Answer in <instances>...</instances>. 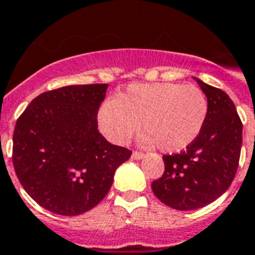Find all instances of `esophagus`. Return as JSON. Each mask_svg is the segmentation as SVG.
Listing matches in <instances>:
<instances>
[{
	"mask_svg": "<svg viewBox=\"0 0 255 255\" xmlns=\"http://www.w3.org/2000/svg\"><path fill=\"white\" fill-rule=\"evenodd\" d=\"M142 157H144V153H141V152L134 150V152L132 153V158H133V160H141Z\"/></svg>",
	"mask_w": 255,
	"mask_h": 255,
	"instance_id": "1",
	"label": "esophagus"
}]
</instances>
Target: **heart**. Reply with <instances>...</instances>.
I'll return each mask as SVG.
<instances>
[{
	"label": "heart",
	"instance_id": "1",
	"mask_svg": "<svg viewBox=\"0 0 255 255\" xmlns=\"http://www.w3.org/2000/svg\"><path fill=\"white\" fill-rule=\"evenodd\" d=\"M207 114L208 101L198 86L132 84L117 99L103 103L98 122L103 133L117 144L127 142L141 126L144 145L157 144L165 152H179L199 136Z\"/></svg>",
	"mask_w": 255,
	"mask_h": 255
}]
</instances>
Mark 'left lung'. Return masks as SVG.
<instances>
[{"label":"left lung","mask_w":255,"mask_h":255,"mask_svg":"<svg viewBox=\"0 0 255 255\" xmlns=\"http://www.w3.org/2000/svg\"><path fill=\"white\" fill-rule=\"evenodd\" d=\"M208 101L202 132L175 154L162 156L165 171L152 182L153 194L179 211L198 210L224 194L235 179L242 145V122L220 89L195 78Z\"/></svg>","instance_id":"obj_1"}]
</instances>
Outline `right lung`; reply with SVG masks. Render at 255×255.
Segmentation results:
<instances>
[{"label":"right lung","instance_id":"1","mask_svg":"<svg viewBox=\"0 0 255 255\" xmlns=\"http://www.w3.org/2000/svg\"><path fill=\"white\" fill-rule=\"evenodd\" d=\"M107 84L70 85L41 93L18 118L13 165L28 195L45 210L76 216L107 195L132 152L98 132Z\"/></svg>","mask_w":255,"mask_h":255}]
</instances>
